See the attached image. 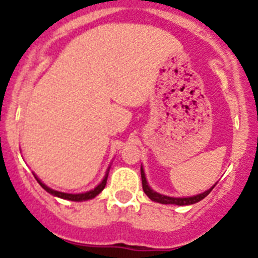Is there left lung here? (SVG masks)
<instances>
[{
  "mask_svg": "<svg viewBox=\"0 0 258 258\" xmlns=\"http://www.w3.org/2000/svg\"><path fill=\"white\" fill-rule=\"evenodd\" d=\"M141 177H142V187L145 194L152 202L156 203H161V204H175V206H190V204H195V203L200 202L204 198L211 192L212 190L214 188L211 187L209 190H207L206 192H202L199 195H195V197H188V198H172V197H165V195H161V194L156 192V191L152 190L151 187L147 183V179H146L145 172H143V168H141Z\"/></svg>",
  "mask_w": 258,
  "mask_h": 258,
  "instance_id": "obj_1",
  "label": "left lung"
}]
</instances>
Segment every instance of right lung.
Masks as SVG:
<instances>
[{"label": "right lung", "instance_id": "add662e5", "mask_svg": "<svg viewBox=\"0 0 258 258\" xmlns=\"http://www.w3.org/2000/svg\"><path fill=\"white\" fill-rule=\"evenodd\" d=\"M108 170H107L106 175H104V178L102 179V182L98 184L97 187L93 188V190H90V191H88V192H83V194H67V192H60V191H55V190H52V188L47 187L46 184L42 183V182H41V179H38L36 175H35V178L37 179L38 183L41 184V187L44 188V190H46L49 194H51V195H54V197H58V198H60V199L71 200V202H83V200L93 199V198L97 197L98 194L102 192V190L106 187L107 177H108Z\"/></svg>", "mask_w": 258, "mask_h": 258}]
</instances>
